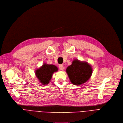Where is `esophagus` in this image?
I'll list each match as a JSON object with an SVG mask.
<instances>
[{
    "instance_id": "1",
    "label": "esophagus",
    "mask_w": 123,
    "mask_h": 123,
    "mask_svg": "<svg viewBox=\"0 0 123 123\" xmlns=\"http://www.w3.org/2000/svg\"><path fill=\"white\" fill-rule=\"evenodd\" d=\"M59 68L61 70H63L64 69V66L62 64H60L59 65Z\"/></svg>"
}]
</instances>
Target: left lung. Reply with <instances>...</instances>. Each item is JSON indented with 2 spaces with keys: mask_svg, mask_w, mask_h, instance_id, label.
<instances>
[{
  "mask_svg": "<svg viewBox=\"0 0 123 123\" xmlns=\"http://www.w3.org/2000/svg\"><path fill=\"white\" fill-rule=\"evenodd\" d=\"M66 72L71 82L79 86L90 79L92 75V68L87 62L75 59L72 64L66 68Z\"/></svg>",
  "mask_w": 123,
  "mask_h": 123,
  "instance_id": "obj_1",
  "label": "left lung"
}]
</instances>
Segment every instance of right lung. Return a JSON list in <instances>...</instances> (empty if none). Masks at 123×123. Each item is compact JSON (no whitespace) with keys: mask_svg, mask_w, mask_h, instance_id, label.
Here are the masks:
<instances>
[{"mask_svg":"<svg viewBox=\"0 0 123 123\" xmlns=\"http://www.w3.org/2000/svg\"><path fill=\"white\" fill-rule=\"evenodd\" d=\"M58 71V69L55 65L44 63L35 70V73L39 82L42 85H47L50 82L53 73Z\"/></svg>","mask_w":123,"mask_h":123,"instance_id":"obj_1","label":"right lung"}]
</instances>
